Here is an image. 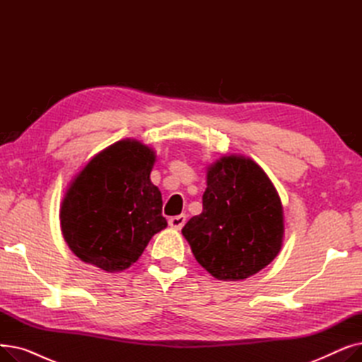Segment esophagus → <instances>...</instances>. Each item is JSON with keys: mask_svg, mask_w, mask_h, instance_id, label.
Here are the masks:
<instances>
[{"mask_svg": "<svg viewBox=\"0 0 362 362\" xmlns=\"http://www.w3.org/2000/svg\"><path fill=\"white\" fill-rule=\"evenodd\" d=\"M185 223H186V216H185V214L175 216V217H171V218L168 220L170 227H173V229H176V230L182 229V227L185 226Z\"/></svg>", "mask_w": 362, "mask_h": 362, "instance_id": "esophagus-1", "label": "esophagus"}]
</instances>
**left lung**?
<instances>
[{
    "instance_id": "left-lung-1",
    "label": "left lung",
    "mask_w": 362,
    "mask_h": 362,
    "mask_svg": "<svg viewBox=\"0 0 362 362\" xmlns=\"http://www.w3.org/2000/svg\"><path fill=\"white\" fill-rule=\"evenodd\" d=\"M182 233L197 261L217 280H245L277 257L284 238L280 197L250 157L223 156L206 168L202 213Z\"/></svg>"
}]
</instances>
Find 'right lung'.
<instances>
[{
    "mask_svg": "<svg viewBox=\"0 0 362 362\" xmlns=\"http://www.w3.org/2000/svg\"><path fill=\"white\" fill-rule=\"evenodd\" d=\"M156 160L151 146L127 138L100 151L71 179L60 224L81 261L107 273L123 272L165 229L161 192L149 179Z\"/></svg>",
    "mask_w": 362,
    "mask_h": 362,
    "instance_id": "add662e5",
    "label": "right lung"
}]
</instances>
